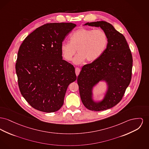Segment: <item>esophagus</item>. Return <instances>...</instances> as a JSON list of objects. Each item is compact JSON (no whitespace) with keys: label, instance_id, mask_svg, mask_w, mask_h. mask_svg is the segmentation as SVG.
I'll list each match as a JSON object with an SVG mask.
<instances>
[{"label":"esophagus","instance_id":"34e87169","mask_svg":"<svg viewBox=\"0 0 149 149\" xmlns=\"http://www.w3.org/2000/svg\"><path fill=\"white\" fill-rule=\"evenodd\" d=\"M80 69H79V68H75V74H76L77 77L78 76V75H79V73H80Z\"/></svg>","mask_w":149,"mask_h":149}]
</instances>
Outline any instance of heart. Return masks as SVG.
Masks as SVG:
<instances>
[{
    "mask_svg": "<svg viewBox=\"0 0 149 149\" xmlns=\"http://www.w3.org/2000/svg\"><path fill=\"white\" fill-rule=\"evenodd\" d=\"M107 44L108 38L104 31L82 27L70 35L69 42L62 43L61 52L67 61L72 59L77 50L79 53L74 59L75 63L79 64L86 60L92 62L102 55Z\"/></svg>",
    "mask_w": 149,
    "mask_h": 149,
    "instance_id": "heart-1",
    "label": "heart"
}]
</instances>
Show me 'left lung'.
I'll use <instances>...</instances> for the list:
<instances>
[{"mask_svg":"<svg viewBox=\"0 0 149 149\" xmlns=\"http://www.w3.org/2000/svg\"><path fill=\"white\" fill-rule=\"evenodd\" d=\"M100 27L107 35L108 44L102 55L95 61L83 66L77 81L81 100L88 109L100 111L110 109L122 100L132 77L131 52L124 35L104 21L84 25ZM100 81H104L107 90L100 101L93 99V89Z\"/></svg>","mask_w":149,"mask_h":149,"instance_id":"1","label":"left lung"}]
</instances>
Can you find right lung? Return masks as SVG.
Listing matches in <instances>:
<instances>
[{
	"label": "right lung",
	"instance_id": "obj_1",
	"mask_svg": "<svg viewBox=\"0 0 149 149\" xmlns=\"http://www.w3.org/2000/svg\"><path fill=\"white\" fill-rule=\"evenodd\" d=\"M76 25L50 23L36 29L20 45L16 63L22 96L35 109L58 111L71 83L77 79L75 68L62 60L61 45Z\"/></svg>",
	"mask_w": 149,
	"mask_h": 149
}]
</instances>
